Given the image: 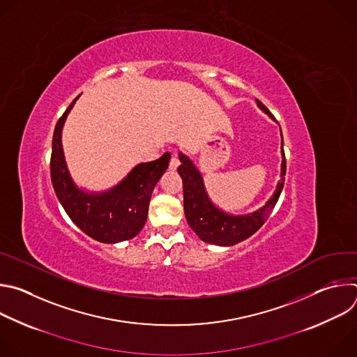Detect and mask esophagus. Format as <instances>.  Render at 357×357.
I'll use <instances>...</instances> for the list:
<instances>
[{
  "label": "esophagus",
  "mask_w": 357,
  "mask_h": 357,
  "mask_svg": "<svg viewBox=\"0 0 357 357\" xmlns=\"http://www.w3.org/2000/svg\"><path fill=\"white\" fill-rule=\"evenodd\" d=\"M178 167H179V158L176 157V154H172L171 161H169V169L175 171Z\"/></svg>",
  "instance_id": "1"
}]
</instances>
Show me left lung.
I'll return each instance as SVG.
<instances>
[{
	"label": "left lung",
	"mask_w": 357,
	"mask_h": 357,
	"mask_svg": "<svg viewBox=\"0 0 357 357\" xmlns=\"http://www.w3.org/2000/svg\"><path fill=\"white\" fill-rule=\"evenodd\" d=\"M256 101L261 110H264L267 114H271L270 110L261 103L259 98H256ZM179 160L182 164L178 168V174L181 175L182 183H183V209H185L188 225L200 237V240L211 244L233 245L256 233L267 222L268 216L271 215L285 182L287 160H285V152L282 148L281 181L278 182L277 190L273 195V197L259 212L252 213L250 216L233 218L220 212L212 205L205 192V188H203L202 176L195 168V165L182 154L179 155Z\"/></svg>",
	"instance_id": "1"
}]
</instances>
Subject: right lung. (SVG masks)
Here are the masks:
<instances>
[{"label":"right lung","instance_id":"add662e5","mask_svg":"<svg viewBox=\"0 0 357 357\" xmlns=\"http://www.w3.org/2000/svg\"><path fill=\"white\" fill-rule=\"evenodd\" d=\"M77 98V97H76ZM76 98L58 120L50 155V179L55 193L72 222L89 237L100 243H119L135 237L148 216L149 199L157 182L168 168L171 155L137 165L114 189L89 195L72 182L62 149V127Z\"/></svg>","mask_w":357,"mask_h":357}]
</instances>
